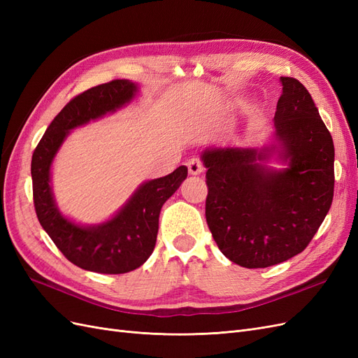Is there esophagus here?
<instances>
[{
	"mask_svg": "<svg viewBox=\"0 0 358 358\" xmlns=\"http://www.w3.org/2000/svg\"><path fill=\"white\" fill-rule=\"evenodd\" d=\"M203 170H204V169H203V164H201L200 159L191 158V159L188 161V171H189V175L199 176V175H201Z\"/></svg>",
	"mask_w": 358,
	"mask_h": 358,
	"instance_id": "34e87169",
	"label": "esophagus"
}]
</instances>
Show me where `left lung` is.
I'll list each match as a JSON object with an SVG mask.
<instances>
[{"instance_id": "left-lung-1", "label": "left lung", "mask_w": 358, "mask_h": 358, "mask_svg": "<svg viewBox=\"0 0 358 358\" xmlns=\"http://www.w3.org/2000/svg\"><path fill=\"white\" fill-rule=\"evenodd\" d=\"M272 138L201 152L206 221L220 251L246 268L275 266L305 249L333 201L334 146L310 94L280 78ZM272 160L283 166H268Z\"/></svg>"}]
</instances>
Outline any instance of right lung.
<instances>
[{
  "mask_svg": "<svg viewBox=\"0 0 358 358\" xmlns=\"http://www.w3.org/2000/svg\"><path fill=\"white\" fill-rule=\"evenodd\" d=\"M138 85L117 79L85 91L64 107L48 127L31 161L37 218L69 262L96 273L119 275L142 266L152 254L162 204L187 179L188 169L146 180L112 218L94 225L74 222L59 212L52 191V164L71 129L115 113L131 103Z\"/></svg>",
  "mask_w": 358,
  "mask_h": 358,
  "instance_id": "obj_1",
  "label": "right lung"
}]
</instances>
